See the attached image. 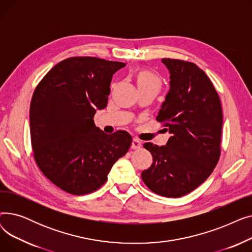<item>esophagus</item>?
Returning a JSON list of instances; mask_svg holds the SVG:
<instances>
[{"instance_id":"esophagus-1","label":"esophagus","mask_w":252,"mask_h":252,"mask_svg":"<svg viewBox=\"0 0 252 252\" xmlns=\"http://www.w3.org/2000/svg\"><path fill=\"white\" fill-rule=\"evenodd\" d=\"M141 146H142V142L139 139L134 138L133 142H131V148H133V149H139Z\"/></svg>"}]
</instances>
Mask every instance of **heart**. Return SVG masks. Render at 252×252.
Returning <instances> with one entry per match:
<instances>
[{"label":"heart","instance_id":"1","mask_svg":"<svg viewBox=\"0 0 252 252\" xmlns=\"http://www.w3.org/2000/svg\"><path fill=\"white\" fill-rule=\"evenodd\" d=\"M137 84L139 88H155L159 90L161 87V81L155 73L149 70H142L138 73Z\"/></svg>","mask_w":252,"mask_h":252}]
</instances>
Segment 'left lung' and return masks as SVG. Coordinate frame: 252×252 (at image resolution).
Returning <instances> with one entry per match:
<instances>
[{"label":"left lung","mask_w":252,"mask_h":252,"mask_svg":"<svg viewBox=\"0 0 252 252\" xmlns=\"http://www.w3.org/2000/svg\"><path fill=\"white\" fill-rule=\"evenodd\" d=\"M170 89L156 121L171 134L165 146L145 143L153 156L143 170L145 185L154 193L177 198L201 185L220 156L221 104L205 72L189 61L163 58Z\"/></svg>","instance_id":"obj_1"}]
</instances>
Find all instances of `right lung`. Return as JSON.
I'll list each match as a JSON object with an SVG mask.
<instances>
[{"mask_svg": "<svg viewBox=\"0 0 252 252\" xmlns=\"http://www.w3.org/2000/svg\"><path fill=\"white\" fill-rule=\"evenodd\" d=\"M125 66L97 57H70L56 64L33 92L30 122L34 160L65 192L98 190L130 147L127 131L107 135L94 123L96 110L107 106L112 75Z\"/></svg>", "mask_w": 252, "mask_h": 252, "instance_id": "obj_1", "label": "right lung"}]
</instances>
